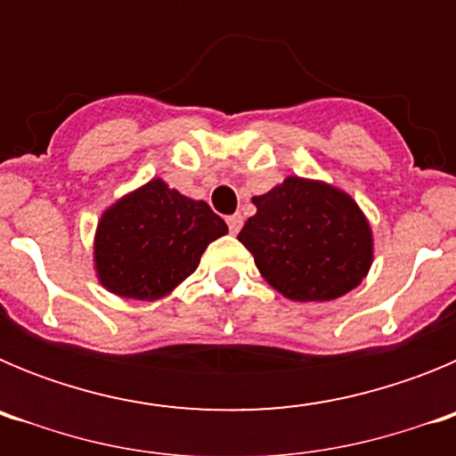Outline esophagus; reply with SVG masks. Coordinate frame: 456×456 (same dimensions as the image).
Listing matches in <instances>:
<instances>
[{
  "mask_svg": "<svg viewBox=\"0 0 456 456\" xmlns=\"http://www.w3.org/2000/svg\"><path fill=\"white\" fill-rule=\"evenodd\" d=\"M225 224H228V228H231L232 235H237L244 221H241V215H231V216H228V219H225Z\"/></svg>",
  "mask_w": 456,
  "mask_h": 456,
  "instance_id": "34e87169",
  "label": "esophagus"
}]
</instances>
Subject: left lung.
<instances>
[{"mask_svg":"<svg viewBox=\"0 0 456 456\" xmlns=\"http://www.w3.org/2000/svg\"><path fill=\"white\" fill-rule=\"evenodd\" d=\"M237 240L257 272L289 301H333L363 283L374 260L368 216L345 189L288 175L253 196Z\"/></svg>","mask_w":456,"mask_h":456,"instance_id":"left-lung-1","label":"left lung"}]
</instances>
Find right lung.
<instances>
[{"mask_svg": "<svg viewBox=\"0 0 456 456\" xmlns=\"http://www.w3.org/2000/svg\"><path fill=\"white\" fill-rule=\"evenodd\" d=\"M228 225L205 200L152 178L102 212L93 237V269L116 297L157 301L191 276Z\"/></svg>", "mask_w": 456, "mask_h": 456, "instance_id": "obj_1", "label": "right lung"}]
</instances>
